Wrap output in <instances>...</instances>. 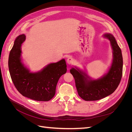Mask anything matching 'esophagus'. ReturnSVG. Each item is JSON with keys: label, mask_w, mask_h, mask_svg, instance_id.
<instances>
[{"label": "esophagus", "mask_w": 132, "mask_h": 132, "mask_svg": "<svg viewBox=\"0 0 132 132\" xmlns=\"http://www.w3.org/2000/svg\"><path fill=\"white\" fill-rule=\"evenodd\" d=\"M67 63L68 65H73L74 63V60L73 58L69 57L67 59Z\"/></svg>", "instance_id": "1"}]
</instances>
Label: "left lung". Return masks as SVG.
Listing matches in <instances>:
<instances>
[{
    "mask_svg": "<svg viewBox=\"0 0 132 132\" xmlns=\"http://www.w3.org/2000/svg\"><path fill=\"white\" fill-rule=\"evenodd\" d=\"M109 39L113 50L112 63L108 72L101 78L92 79L85 71L78 68L70 70L75 79L79 96L85 101H96L112 94L120 83L123 71L122 51L112 35L103 36Z\"/></svg>",
    "mask_w": 132,
    "mask_h": 132,
    "instance_id": "obj_1",
    "label": "left lung"
}]
</instances>
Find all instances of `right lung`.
Masks as SVG:
<instances>
[{"mask_svg":"<svg viewBox=\"0 0 132 132\" xmlns=\"http://www.w3.org/2000/svg\"><path fill=\"white\" fill-rule=\"evenodd\" d=\"M25 39L24 34L19 35L10 51L8 66L11 80L23 96L35 101H50L55 95L60 77L67 72L65 61L63 59L37 72H31L21 61V45Z\"/></svg>","mask_w":132,"mask_h":132,"instance_id":"1","label":"right lung"}]
</instances>
